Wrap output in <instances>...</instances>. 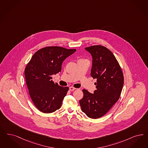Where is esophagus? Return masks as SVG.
I'll return each mask as SVG.
<instances>
[{
	"instance_id": "34e87169",
	"label": "esophagus",
	"mask_w": 148,
	"mask_h": 148,
	"mask_svg": "<svg viewBox=\"0 0 148 148\" xmlns=\"http://www.w3.org/2000/svg\"><path fill=\"white\" fill-rule=\"evenodd\" d=\"M75 89H76V88H74V87H69V90L71 91H74Z\"/></svg>"
}]
</instances>
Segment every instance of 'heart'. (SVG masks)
I'll use <instances>...</instances> for the list:
<instances>
[{"mask_svg":"<svg viewBox=\"0 0 148 148\" xmlns=\"http://www.w3.org/2000/svg\"><path fill=\"white\" fill-rule=\"evenodd\" d=\"M81 60H82V59H81Z\"/></svg>","mask_w":148,"mask_h":148,"instance_id":"1","label":"heart"}]
</instances>
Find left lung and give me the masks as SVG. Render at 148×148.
Returning <instances> with one entry per match:
<instances>
[{"instance_id":"obj_1","label":"left lung","mask_w":148,"mask_h":148,"mask_svg":"<svg viewBox=\"0 0 148 148\" xmlns=\"http://www.w3.org/2000/svg\"><path fill=\"white\" fill-rule=\"evenodd\" d=\"M92 57L91 75L97 79L96 90L91 93L82 90L84 97L79 101L82 111L91 119L104 116L119 99L123 85V75L112 52L102 45L86 47Z\"/></svg>"}]
</instances>
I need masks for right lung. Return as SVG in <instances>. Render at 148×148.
<instances>
[{
  "label": "right lung",
  "mask_w": 148,
  "mask_h": 148,
  "mask_svg": "<svg viewBox=\"0 0 148 148\" xmlns=\"http://www.w3.org/2000/svg\"><path fill=\"white\" fill-rule=\"evenodd\" d=\"M76 51L59 46H47L36 51L25 70L26 84L36 108L44 113L59 109L68 87L59 86L52 75L61 71L62 64Z\"/></svg>",
  "instance_id": "1"
}]
</instances>
